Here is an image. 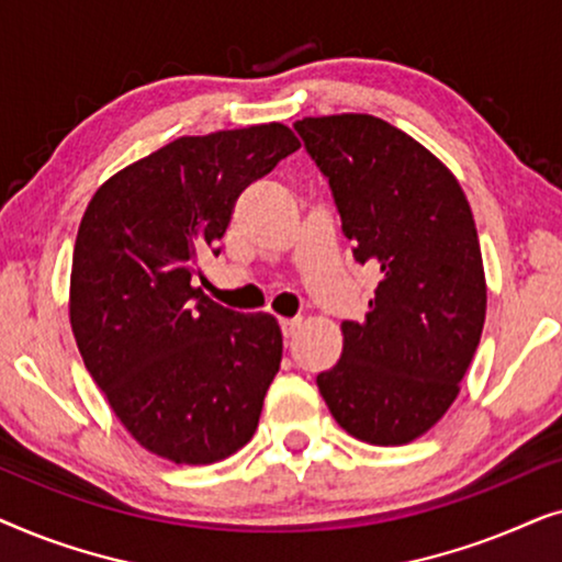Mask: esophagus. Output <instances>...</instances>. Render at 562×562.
Masks as SVG:
<instances>
[{
    "mask_svg": "<svg viewBox=\"0 0 562 562\" xmlns=\"http://www.w3.org/2000/svg\"><path fill=\"white\" fill-rule=\"evenodd\" d=\"M279 325H281V333H283V337H294L296 335V329L302 327V319H279Z\"/></svg>",
    "mask_w": 562,
    "mask_h": 562,
    "instance_id": "34e87169",
    "label": "esophagus"
}]
</instances>
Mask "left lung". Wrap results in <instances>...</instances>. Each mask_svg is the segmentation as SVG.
<instances>
[{"mask_svg": "<svg viewBox=\"0 0 562 562\" xmlns=\"http://www.w3.org/2000/svg\"><path fill=\"white\" fill-rule=\"evenodd\" d=\"M358 263L381 273L342 356L317 375L345 432L394 448L445 417L481 342L486 276L471 204L440 158L373 114L296 122Z\"/></svg>", "mask_w": 562, "mask_h": 562, "instance_id": "1", "label": "left lung"}]
</instances>
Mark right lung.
Listing matches in <instances>:
<instances>
[{
  "instance_id": "right-lung-1",
  "label": "right lung",
  "mask_w": 562,
  "mask_h": 562,
  "mask_svg": "<svg viewBox=\"0 0 562 562\" xmlns=\"http://www.w3.org/2000/svg\"><path fill=\"white\" fill-rule=\"evenodd\" d=\"M299 145L281 122L179 137L106 179L83 212L71 329L112 412L153 456L210 465L256 435L281 327L204 296L199 258L220 252L237 196Z\"/></svg>"
}]
</instances>
